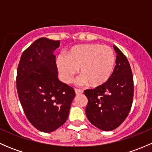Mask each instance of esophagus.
<instances>
[{
	"mask_svg": "<svg viewBox=\"0 0 152 152\" xmlns=\"http://www.w3.org/2000/svg\"><path fill=\"white\" fill-rule=\"evenodd\" d=\"M75 93L76 95H80L83 93V90H79V89H75Z\"/></svg>",
	"mask_w": 152,
	"mask_h": 152,
	"instance_id": "34e87169",
	"label": "esophagus"
}]
</instances>
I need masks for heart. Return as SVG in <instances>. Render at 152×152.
Instances as JSON below:
<instances>
[{"label": "heart", "instance_id": "b5f03b06", "mask_svg": "<svg viewBox=\"0 0 152 152\" xmlns=\"http://www.w3.org/2000/svg\"><path fill=\"white\" fill-rule=\"evenodd\" d=\"M115 56L108 45L91 43L76 45L70 48L67 56L59 55L56 66L62 81L70 83L80 68L79 83L89 84L92 87L104 85L114 70Z\"/></svg>", "mask_w": 152, "mask_h": 152}]
</instances>
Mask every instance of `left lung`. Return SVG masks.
Listing matches in <instances>:
<instances>
[{
	"label": "left lung",
	"instance_id": "obj_1",
	"mask_svg": "<svg viewBox=\"0 0 152 152\" xmlns=\"http://www.w3.org/2000/svg\"><path fill=\"white\" fill-rule=\"evenodd\" d=\"M116 65L104 85L84 92L88 99L85 113L92 124L104 131H112L124 121L129 113L134 94L133 76L123 52L113 45Z\"/></svg>",
	"mask_w": 152,
	"mask_h": 152
}]
</instances>
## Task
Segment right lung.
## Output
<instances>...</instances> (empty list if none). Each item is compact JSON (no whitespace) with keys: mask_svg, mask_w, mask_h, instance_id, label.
Listing matches in <instances>:
<instances>
[{"mask_svg":"<svg viewBox=\"0 0 152 152\" xmlns=\"http://www.w3.org/2000/svg\"><path fill=\"white\" fill-rule=\"evenodd\" d=\"M59 44L45 37L35 40L21 55L17 70V90L24 113L43 132L65 124L76 95L73 87L58 79L53 52Z\"/></svg>","mask_w":152,"mask_h":152,"instance_id":"1","label":"right lung"}]
</instances>
